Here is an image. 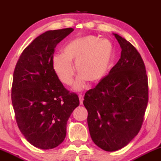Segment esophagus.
<instances>
[{
  "instance_id": "esophagus-1",
  "label": "esophagus",
  "mask_w": 161,
  "mask_h": 161,
  "mask_svg": "<svg viewBox=\"0 0 161 161\" xmlns=\"http://www.w3.org/2000/svg\"><path fill=\"white\" fill-rule=\"evenodd\" d=\"M79 103H80L81 105L83 104V100H84V97H83L82 95H79Z\"/></svg>"
}]
</instances>
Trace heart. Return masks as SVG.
<instances>
[{"mask_svg": "<svg viewBox=\"0 0 161 161\" xmlns=\"http://www.w3.org/2000/svg\"><path fill=\"white\" fill-rule=\"evenodd\" d=\"M62 53L53 57V71L60 82L69 86L73 82L75 64L79 75L73 89L80 91L86 81L96 84L107 76L111 69L114 51L109 40L86 36L69 41L63 47Z\"/></svg>", "mask_w": 161, "mask_h": 161, "instance_id": "heart-1", "label": "heart"}]
</instances>
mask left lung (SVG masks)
<instances>
[{
  "mask_svg": "<svg viewBox=\"0 0 161 161\" xmlns=\"http://www.w3.org/2000/svg\"><path fill=\"white\" fill-rule=\"evenodd\" d=\"M120 59L95 88L85 95L88 129L100 148L115 151L132 141L141 129L148 101V84L141 55L125 38L114 34Z\"/></svg>",
  "mask_w": 161,
  "mask_h": 161,
  "instance_id": "1",
  "label": "left lung"
}]
</instances>
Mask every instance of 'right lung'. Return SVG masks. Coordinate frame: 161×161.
<instances>
[{
	"mask_svg": "<svg viewBox=\"0 0 161 161\" xmlns=\"http://www.w3.org/2000/svg\"><path fill=\"white\" fill-rule=\"evenodd\" d=\"M73 31L50 30L37 37L14 69L11 98L18 127L29 143L44 150L64 142L68 119L79 105L78 95L69 93L52 66L56 45Z\"/></svg>",
	"mask_w": 161,
	"mask_h": 161,
	"instance_id": "obj_1",
	"label": "right lung"
}]
</instances>
